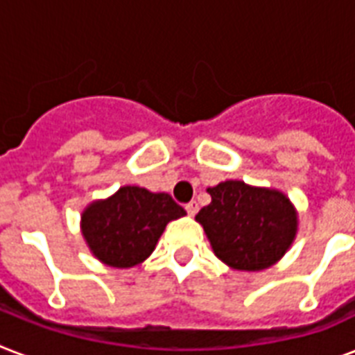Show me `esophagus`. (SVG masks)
Here are the masks:
<instances>
[{"instance_id": "34e87169", "label": "esophagus", "mask_w": 355, "mask_h": 355, "mask_svg": "<svg viewBox=\"0 0 355 355\" xmlns=\"http://www.w3.org/2000/svg\"><path fill=\"white\" fill-rule=\"evenodd\" d=\"M186 211H188L189 216H195V214L199 211V202H197V200H191V202H188V205H186Z\"/></svg>"}]
</instances>
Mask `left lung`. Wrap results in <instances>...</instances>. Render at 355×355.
Segmentation results:
<instances>
[{
	"mask_svg": "<svg viewBox=\"0 0 355 355\" xmlns=\"http://www.w3.org/2000/svg\"><path fill=\"white\" fill-rule=\"evenodd\" d=\"M211 202L195 216L214 252L237 270H263L275 265L295 241L298 216L278 189L227 180L206 189Z\"/></svg>",
	"mask_w": 355,
	"mask_h": 355,
	"instance_id": "1",
	"label": "left lung"
}]
</instances>
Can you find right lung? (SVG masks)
Wrapping results in <instances>:
<instances>
[{
  "label": "right lung",
  "instance_id": "right-lung-1",
  "mask_svg": "<svg viewBox=\"0 0 355 355\" xmlns=\"http://www.w3.org/2000/svg\"><path fill=\"white\" fill-rule=\"evenodd\" d=\"M182 216L186 210L171 195L123 186L112 197L86 206L80 216V230L99 261L128 269L149 258L167 223Z\"/></svg>",
  "mask_w": 355,
  "mask_h": 355
}]
</instances>
